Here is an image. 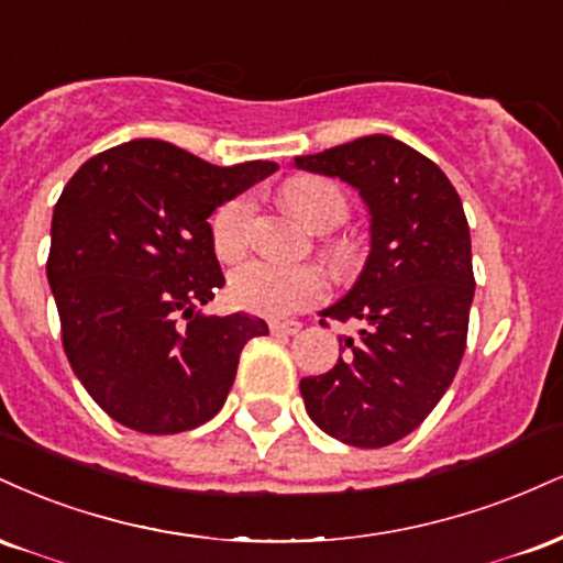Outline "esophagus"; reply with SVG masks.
<instances>
[{
  "label": "esophagus",
  "instance_id": "esophagus-1",
  "mask_svg": "<svg viewBox=\"0 0 563 563\" xmlns=\"http://www.w3.org/2000/svg\"><path fill=\"white\" fill-rule=\"evenodd\" d=\"M269 331L283 333V335H294L301 331V322L299 320H273L269 322Z\"/></svg>",
  "mask_w": 563,
  "mask_h": 563
}]
</instances>
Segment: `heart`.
<instances>
[{"label": "heart", "mask_w": 563, "mask_h": 563, "mask_svg": "<svg viewBox=\"0 0 563 563\" xmlns=\"http://www.w3.org/2000/svg\"><path fill=\"white\" fill-rule=\"evenodd\" d=\"M288 209L314 232L335 230L349 217V200L339 185L325 177H294L283 187ZM254 228V198L238 196L219 206L211 219V238L219 260L232 262L249 249ZM331 256L339 267L352 262V251L344 243L331 245ZM230 294L238 307L260 314L299 312L325 294V277L312 264H277L251 260L230 275Z\"/></svg>", "instance_id": "obj_1"}]
</instances>
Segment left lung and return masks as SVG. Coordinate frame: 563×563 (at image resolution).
I'll return each mask as SVG.
<instances>
[{
    "label": "left lung",
    "mask_w": 563,
    "mask_h": 563,
    "mask_svg": "<svg viewBox=\"0 0 563 563\" xmlns=\"http://www.w3.org/2000/svg\"><path fill=\"white\" fill-rule=\"evenodd\" d=\"M294 166L352 185L371 217L363 273L320 312L360 331L339 339L344 357L331 371L301 378L303 407L339 442L386 448L434 410L466 349L476 283L463 203L434 161L389 134Z\"/></svg>",
    "instance_id": "8db88e82"
}]
</instances>
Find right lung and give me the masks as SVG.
I'll list each match as a JSON object with an SVG mask.
<instances>
[{
  "mask_svg": "<svg viewBox=\"0 0 563 563\" xmlns=\"http://www.w3.org/2000/svg\"><path fill=\"white\" fill-rule=\"evenodd\" d=\"M275 172L142 137L97 153L63 187L47 280L68 363L113 421L179 434L222 410L245 341L269 328L200 309L224 286L209 217Z\"/></svg>",
  "mask_w": 563,
  "mask_h": 563,
  "instance_id": "right-lung-1",
  "label": "right lung"
}]
</instances>
